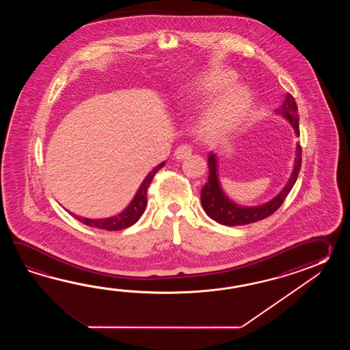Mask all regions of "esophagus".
I'll use <instances>...</instances> for the list:
<instances>
[{
	"label": "esophagus",
	"mask_w": 350,
	"mask_h": 350,
	"mask_svg": "<svg viewBox=\"0 0 350 350\" xmlns=\"http://www.w3.org/2000/svg\"><path fill=\"white\" fill-rule=\"evenodd\" d=\"M193 154V148L190 146V145H180L178 149L175 150V157L178 159V160H184V159H187V157H190Z\"/></svg>",
	"instance_id": "obj_1"
}]
</instances>
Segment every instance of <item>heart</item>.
<instances>
[{
	"mask_svg": "<svg viewBox=\"0 0 350 350\" xmlns=\"http://www.w3.org/2000/svg\"><path fill=\"white\" fill-rule=\"evenodd\" d=\"M231 72H214L210 75L205 89L214 90L234 81ZM252 106V94L241 85H231L221 90L204 118V131L211 136H220L238 125Z\"/></svg>",
	"mask_w": 350,
	"mask_h": 350,
	"instance_id": "obj_1",
	"label": "heart"
}]
</instances>
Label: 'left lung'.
<instances>
[{"instance_id":"left-lung-1","label":"left lung","mask_w":350,"mask_h":350,"mask_svg":"<svg viewBox=\"0 0 350 350\" xmlns=\"http://www.w3.org/2000/svg\"><path fill=\"white\" fill-rule=\"evenodd\" d=\"M279 113H283L284 118L291 121L297 136L300 135L299 131V119H297V106L295 98L288 94L280 109H278ZM208 183L201 189V204L205 213L213 220L219 224L229 225V226H239L246 224L255 223L262 220L265 217L274 214L278 208L282 206L285 198L291 193L293 186L297 181V175L301 166V148L300 145L297 146V157L294 170L289 183L284 187L283 191L279 193L273 200L269 201L260 206L255 208H244L239 206L235 202L229 200L225 193H223L219 180H217V172H216L215 155H210L208 159Z\"/></svg>"}]
</instances>
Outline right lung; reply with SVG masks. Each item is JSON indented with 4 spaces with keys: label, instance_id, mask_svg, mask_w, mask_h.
I'll return each instance as SVG.
<instances>
[{
    "label": "right lung",
    "instance_id": "right-lung-1",
    "mask_svg": "<svg viewBox=\"0 0 350 350\" xmlns=\"http://www.w3.org/2000/svg\"><path fill=\"white\" fill-rule=\"evenodd\" d=\"M165 163L157 165V167H154L152 172H150L149 175L142 181V186L139 189V191L135 195L134 199L131 201V204L127 206L122 213H120L119 215L112 216V217H106V219H88V217H81V216L75 215L80 223L89 225L92 228L97 229H103V230L118 231L126 229L129 226L134 225L140 216L142 215L144 210L146 208V198H148V189H149L150 183L152 178L157 175V172L164 166Z\"/></svg>",
    "mask_w": 350,
    "mask_h": 350
}]
</instances>
